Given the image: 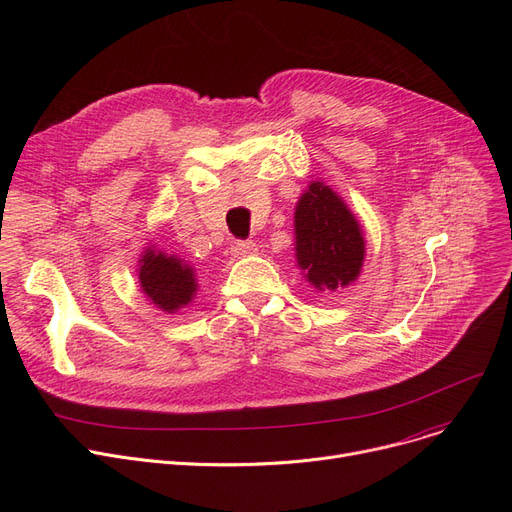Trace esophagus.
<instances>
[{
  "mask_svg": "<svg viewBox=\"0 0 512 512\" xmlns=\"http://www.w3.org/2000/svg\"><path fill=\"white\" fill-rule=\"evenodd\" d=\"M257 253V245L253 240H236L232 245V255L234 257H247Z\"/></svg>",
  "mask_w": 512,
  "mask_h": 512,
  "instance_id": "1",
  "label": "esophagus"
}]
</instances>
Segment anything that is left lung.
<instances>
[{"mask_svg":"<svg viewBox=\"0 0 512 512\" xmlns=\"http://www.w3.org/2000/svg\"><path fill=\"white\" fill-rule=\"evenodd\" d=\"M297 259L317 290H338L357 280L365 240L359 222L330 186L313 182L294 213Z\"/></svg>","mask_w":512,"mask_h":512,"instance_id":"8db88e82","label":"left lung"}]
</instances>
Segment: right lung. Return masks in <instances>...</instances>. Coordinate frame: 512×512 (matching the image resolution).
<instances>
[{"mask_svg":"<svg viewBox=\"0 0 512 512\" xmlns=\"http://www.w3.org/2000/svg\"><path fill=\"white\" fill-rule=\"evenodd\" d=\"M139 280L147 297L168 313L191 303L197 290L191 267L176 257H166L164 253H155L151 249H147L141 259Z\"/></svg>","mask_w":512,"mask_h":512,"instance_id":"right-lung-1","label":"right lung"}]
</instances>
